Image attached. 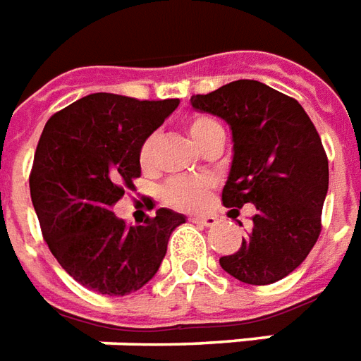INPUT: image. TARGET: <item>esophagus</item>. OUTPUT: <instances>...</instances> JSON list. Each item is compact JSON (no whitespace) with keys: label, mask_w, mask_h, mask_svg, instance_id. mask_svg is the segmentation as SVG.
Wrapping results in <instances>:
<instances>
[{"label":"esophagus","mask_w":361,"mask_h":361,"mask_svg":"<svg viewBox=\"0 0 361 361\" xmlns=\"http://www.w3.org/2000/svg\"><path fill=\"white\" fill-rule=\"evenodd\" d=\"M193 224H199V226H204V228H214L218 220H216L214 216H193L191 218Z\"/></svg>","instance_id":"1"}]
</instances>
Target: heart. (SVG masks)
Segmentation results:
<instances>
[{"mask_svg":"<svg viewBox=\"0 0 361 361\" xmlns=\"http://www.w3.org/2000/svg\"><path fill=\"white\" fill-rule=\"evenodd\" d=\"M185 130H188L189 137L199 149H204L210 145L212 141L224 140V130L210 116L204 114H197L185 122ZM154 151V135L147 137L143 147H141L140 159L143 164H149L153 159ZM208 189H210V180L204 176H195V178H173L164 185L162 189V199L168 207L181 208V210H197L204 202Z\"/></svg>","mask_w":361,"mask_h":361,"instance_id":"1","label":"heart"}]
</instances>
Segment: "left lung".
I'll use <instances>...</instances> for the list:
<instances>
[{
  "instance_id": "8db88e82",
  "label": "left lung",
  "mask_w": 361,
  "mask_h": 361,
  "mask_svg": "<svg viewBox=\"0 0 361 361\" xmlns=\"http://www.w3.org/2000/svg\"><path fill=\"white\" fill-rule=\"evenodd\" d=\"M191 105L231 128L224 207L233 214L248 202L256 207L252 229L220 266L248 285L279 281L306 260L322 231L329 164L319 133L296 99L256 80L193 95Z\"/></svg>"
}]
</instances>
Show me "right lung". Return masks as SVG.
I'll list each match as a JSON object with an SVG mask.
<instances>
[{
  "label": "right lung",
  "mask_w": 361,
  "mask_h": 361,
  "mask_svg": "<svg viewBox=\"0 0 361 361\" xmlns=\"http://www.w3.org/2000/svg\"><path fill=\"white\" fill-rule=\"evenodd\" d=\"M180 99L92 93L47 120L30 172V195L47 247L68 276L101 295L140 290L159 271L185 218L159 208L126 226L113 207L141 176L145 140Z\"/></svg>",
  "instance_id": "add662e5"
}]
</instances>
